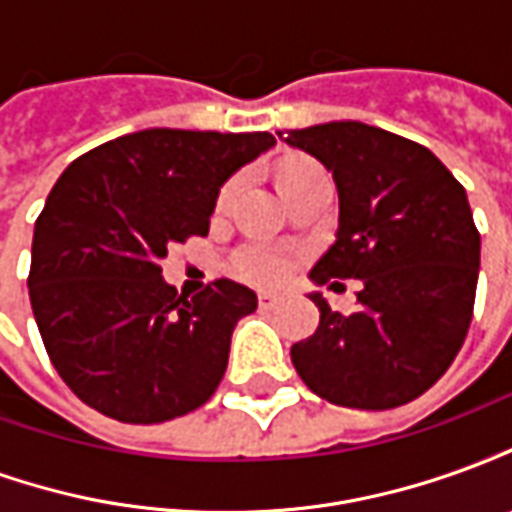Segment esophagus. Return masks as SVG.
I'll return each mask as SVG.
<instances>
[{
	"mask_svg": "<svg viewBox=\"0 0 512 512\" xmlns=\"http://www.w3.org/2000/svg\"><path fill=\"white\" fill-rule=\"evenodd\" d=\"M257 304H260V310H274L279 304L277 293H268V290H260L257 293Z\"/></svg>",
	"mask_w": 512,
	"mask_h": 512,
	"instance_id": "1",
	"label": "esophagus"
}]
</instances>
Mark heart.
I'll list each match as a JSON object with an SVG mask.
<instances>
[{
	"label": "heart",
	"mask_w": 512,
	"mask_h": 512,
	"mask_svg": "<svg viewBox=\"0 0 512 512\" xmlns=\"http://www.w3.org/2000/svg\"><path fill=\"white\" fill-rule=\"evenodd\" d=\"M315 164L310 161H290L285 167L279 169V189H285L290 180L299 178L301 172H307ZM235 189H238V180H230L222 191H219V200H216V208L224 211L230 200H233ZM296 268V257L290 255L288 249L282 246L263 244V241H252V244H244L241 249H235L233 257H230V271L235 277L244 279V282H252V285H279L293 274Z\"/></svg>",
	"instance_id": "1"
}]
</instances>
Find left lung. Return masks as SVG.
<instances>
[{"mask_svg":"<svg viewBox=\"0 0 512 512\" xmlns=\"http://www.w3.org/2000/svg\"><path fill=\"white\" fill-rule=\"evenodd\" d=\"M285 142L332 169L340 194L337 241L312 282L365 285L345 315L312 293L321 323L290 348L293 367L337 406L411 403L447 373L472 323L480 233L466 191L428 147L356 120L288 131Z\"/></svg>","mask_w":512,"mask_h":512,"instance_id":"left-lung-1","label":"left lung"}]
</instances>
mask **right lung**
I'll list each match as a JSON object with an SVG mask.
<instances>
[{
	"label": "right lung",
	"instance_id": "right-lung-1",
	"mask_svg": "<svg viewBox=\"0 0 512 512\" xmlns=\"http://www.w3.org/2000/svg\"><path fill=\"white\" fill-rule=\"evenodd\" d=\"M277 139L147 128L84 153L54 183L32 235L29 301L51 365L117 422L183 417L216 392L235 323L257 296L230 279L186 299L167 249L208 235L222 183Z\"/></svg>",
	"mask_w": 512,
	"mask_h": 512
}]
</instances>
